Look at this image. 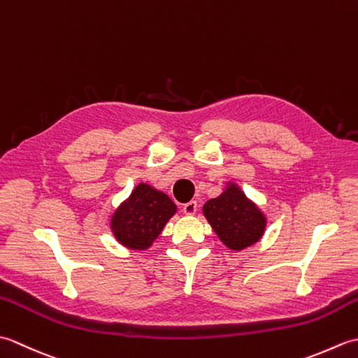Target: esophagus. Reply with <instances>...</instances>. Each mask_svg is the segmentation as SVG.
Wrapping results in <instances>:
<instances>
[{"instance_id": "34e87169", "label": "esophagus", "mask_w": 358, "mask_h": 358, "mask_svg": "<svg viewBox=\"0 0 358 358\" xmlns=\"http://www.w3.org/2000/svg\"><path fill=\"white\" fill-rule=\"evenodd\" d=\"M196 209H199V203L194 201V200L183 204V212H185L186 215H194L195 212H196Z\"/></svg>"}]
</instances>
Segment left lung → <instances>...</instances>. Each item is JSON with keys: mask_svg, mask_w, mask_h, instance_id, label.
I'll use <instances>...</instances> for the list:
<instances>
[{"mask_svg": "<svg viewBox=\"0 0 358 358\" xmlns=\"http://www.w3.org/2000/svg\"><path fill=\"white\" fill-rule=\"evenodd\" d=\"M203 214L224 246L234 250L252 246L264 234L263 212L234 183L217 199L204 203Z\"/></svg>", "mask_w": 358, "mask_h": 358, "instance_id": "left-lung-1", "label": "left lung"}]
</instances>
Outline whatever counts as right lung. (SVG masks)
I'll use <instances>...</instances> for the list:
<instances>
[{
	"mask_svg": "<svg viewBox=\"0 0 358 358\" xmlns=\"http://www.w3.org/2000/svg\"><path fill=\"white\" fill-rule=\"evenodd\" d=\"M175 212L177 206L169 196L146 183H140L113 212L110 229L123 246L144 250L157 240Z\"/></svg>",
	"mask_w": 358,
	"mask_h": 358,
	"instance_id": "add662e5",
	"label": "right lung"
}]
</instances>
